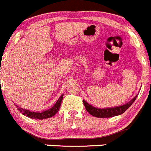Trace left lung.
I'll list each match as a JSON object with an SVG mask.
<instances>
[{
	"label": "left lung",
	"mask_w": 151,
	"mask_h": 151,
	"mask_svg": "<svg viewBox=\"0 0 151 151\" xmlns=\"http://www.w3.org/2000/svg\"><path fill=\"white\" fill-rule=\"evenodd\" d=\"M138 94H137L133 99H132L129 102L126 103L125 105H121L117 107H112V108H98L92 106L85 100H83V105H84L86 110L88 112V113L93 116L97 118H110L114 116L122 115L126 111L135 101Z\"/></svg>",
	"instance_id": "obj_1"
}]
</instances>
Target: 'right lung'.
Returning <instances> with one entry per match:
<instances>
[{"mask_svg": "<svg viewBox=\"0 0 151 151\" xmlns=\"http://www.w3.org/2000/svg\"><path fill=\"white\" fill-rule=\"evenodd\" d=\"M63 99V94H62L60 97V98L58 99V100L57 101L55 104L54 105V106L52 107L49 109L45 110V111H42L40 113V112H33L30 111V110H27V109H23L22 108H18L17 109L19 112H21L23 115L26 116L27 117L30 118V119H39V120H42V119H49V118L52 117L54 116L57 112L59 111V109L60 108V105H61L62 100Z\"/></svg>", "mask_w": 151, "mask_h": 151, "instance_id": "1", "label": "right lung"}]
</instances>
